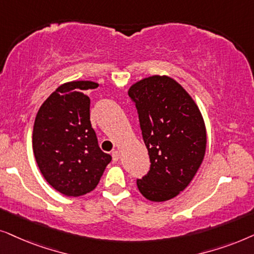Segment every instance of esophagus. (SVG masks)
<instances>
[{
  "label": "esophagus",
  "instance_id": "34e87169",
  "mask_svg": "<svg viewBox=\"0 0 254 254\" xmlns=\"http://www.w3.org/2000/svg\"><path fill=\"white\" fill-rule=\"evenodd\" d=\"M113 160H114V161H118V160H120V152H118L117 150L113 152Z\"/></svg>",
  "mask_w": 254,
  "mask_h": 254
}]
</instances>
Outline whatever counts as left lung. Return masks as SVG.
Returning a JSON list of instances; mask_svg holds the SVG:
<instances>
[{"mask_svg": "<svg viewBox=\"0 0 254 254\" xmlns=\"http://www.w3.org/2000/svg\"><path fill=\"white\" fill-rule=\"evenodd\" d=\"M139 116L150 155L147 175L137 187L152 202L172 200L197 173L207 148V129L197 104L178 81L152 75L127 90Z\"/></svg>", "mask_w": 254, "mask_h": 254, "instance_id": "left-lung-1", "label": "left lung"}]
</instances>
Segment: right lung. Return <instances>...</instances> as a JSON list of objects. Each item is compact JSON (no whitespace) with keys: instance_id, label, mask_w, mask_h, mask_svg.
Masks as SVG:
<instances>
[{"instance_id":"obj_1","label":"right lung","mask_w":254,"mask_h":254,"mask_svg":"<svg viewBox=\"0 0 254 254\" xmlns=\"http://www.w3.org/2000/svg\"><path fill=\"white\" fill-rule=\"evenodd\" d=\"M101 84L76 80L57 88L37 113L32 148L43 177L57 191L77 197L92 191L111 161L90 123V90Z\"/></svg>"}]
</instances>
